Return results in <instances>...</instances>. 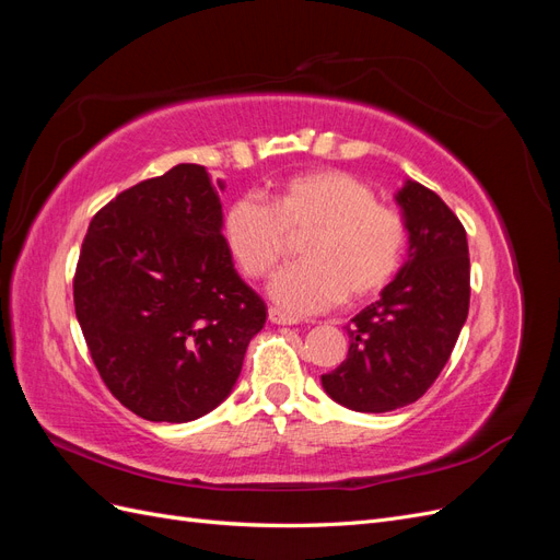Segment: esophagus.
Masks as SVG:
<instances>
[{"mask_svg":"<svg viewBox=\"0 0 560 560\" xmlns=\"http://www.w3.org/2000/svg\"><path fill=\"white\" fill-rule=\"evenodd\" d=\"M268 319L273 322V325H282V327H287V325H296V317H292L290 313H282L280 308H268Z\"/></svg>","mask_w":560,"mask_h":560,"instance_id":"obj_1","label":"esophagus"}]
</instances>
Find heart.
Here are the masks:
<instances>
[{
	"label": "heart",
	"mask_w": 560,
	"mask_h": 560,
	"mask_svg": "<svg viewBox=\"0 0 560 560\" xmlns=\"http://www.w3.org/2000/svg\"><path fill=\"white\" fill-rule=\"evenodd\" d=\"M224 238L252 280L268 278L301 241V264L270 284L284 311L313 315L343 299L360 303L395 280L409 249L404 214L378 202L371 186L343 171H313L278 184L268 202L233 200Z\"/></svg>",
	"instance_id": "obj_1"
}]
</instances>
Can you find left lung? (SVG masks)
I'll use <instances>...</instances> for the list:
<instances>
[{"mask_svg":"<svg viewBox=\"0 0 560 560\" xmlns=\"http://www.w3.org/2000/svg\"><path fill=\"white\" fill-rule=\"evenodd\" d=\"M409 224V259L381 299L350 319V348L327 395L362 413L413 404L442 374L469 313V249L460 219L428 186L397 196Z\"/></svg>","mask_w":560,"mask_h":560,"instance_id":"left-lung-1","label":"left lung"}]
</instances>
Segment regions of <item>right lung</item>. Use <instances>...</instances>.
<instances>
[{"label": "right lung", "mask_w": 560, "mask_h": 560, "mask_svg": "<svg viewBox=\"0 0 560 560\" xmlns=\"http://www.w3.org/2000/svg\"><path fill=\"white\" fill-rule=\"evenodd\" d=\"M74 311L100 378L135 416L186 422L229 397L266 303L235 273L206 167L179 163L95 212Z\"/></svg>", "instance_id": "obj_1"}]
</instances>
